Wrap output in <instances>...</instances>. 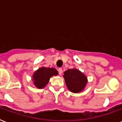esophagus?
Instances as JSON below:
<instances>
[{
  "mask_svg": "<svg viewBox=\"0 0 122 122\" xmlns=\"http://www.w3.org/2000/svg\"><path fill=\"white\" fill-rule=\"evenodd\" d=\"M58 71H59V75H61L63 73V69L61 68H59V69H58Z\"/></svg>",
  "mask_w": 122,
  "mask_h": 122,
  "instance_id": "esophagus-1",
  "label": "esophagus"
}]
</instances>
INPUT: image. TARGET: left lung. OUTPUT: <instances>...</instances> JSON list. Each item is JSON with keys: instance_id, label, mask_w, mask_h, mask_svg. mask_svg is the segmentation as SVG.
I'll use <instances>...</instances> for the list:
<instances>
[{"instance_id": "1", "label": "left lung", "mask_w": 122, "mask_h": 122, "mask_svg": "<svg viewBox=\"0 0 122 122\" xmlns=\"http://www.w3.org/2000/svg\"><path fill=\"white\" fill-rule=\"evenodd\" d=\"M64 78L67 88L73 93H79L83 90L86 83L87 78L79 70L73 68L64 72Z\"/></svg>"}]
</instances>
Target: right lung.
Wrapping results in <instances>:
<instances>
[{
	"label": "right lung",
	"instance_id": "add662e5",
	"mask_svg": "<svg viewBox=\"0 0 122 122\" xmlns=\"http://www.w3.org/2000/svg\"><path fill=\"white\" fill-rule=\"evenodd\" d=\"M58 72L54 68L42 67L39 68L33 74V80L35 86L38 88H43L49 82L50 78L56 76Z\"/></svg>",
	"mask_w": 122,
	"mask_h": 122
}]
</instances>
